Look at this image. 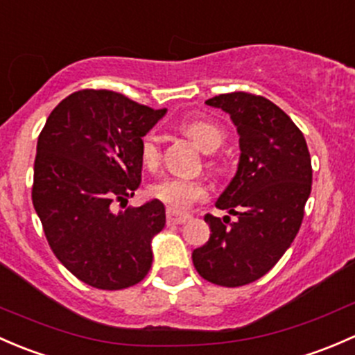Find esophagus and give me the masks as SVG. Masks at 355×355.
<instances>
[{"instance_id": "34e87169", "label": "esophagus", "mask_w": 355, "mask_h": 355, "mask_svg": "<svg viewBox=\"0 0 355 355\" xmlns=\"http://www.w3.org/2000/svg\"><path fill=\"white\" fill-rule=\"evenodd\" d=\"M191 218L189 214H182V211H176V210H167V224L169 225H181L186 224V222Z\"/></svg>"}]
</instances>
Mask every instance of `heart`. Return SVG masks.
<instances>
[{
  "label": "heart",
  "mask_w": 355,
  "mask_h": 355,
  "mask_svg": "<svg viewBox=\"0 0 355 355\" xmlns=\"http://www.w3.org/2000/svg\"><path fill=\"white\" fill-rule=\"evenodd\" d=\"M182 131L202 148L203 152H215L224 144V131L215 123L207 119H193L182 124ZM141 162L147 167H155L160 160V140L153 131L145 135L140 141ZM152 198L159 200L171 210H186L193 203L205 200L208 186L203 179H184L167 176L159 179L150 186Z\"/></svg>",
  "instance_id": "b5f03b06"
}]
</instances>
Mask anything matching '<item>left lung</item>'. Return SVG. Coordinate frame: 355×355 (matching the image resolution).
I'll return each instance as SVG.
<instances>
[{
	"label": "left lung",
	"instance_id": "left-lung-1",
	"mask_svg": "<svg viewBox=\"0 0 355 355\" xmlns=\"http://www.w3.org/2000/svg\"><path fill=\"white\" fill-rule=\"evenodd\" d=\"M205 104L229 112L239 133L237 173L215 203L237 220L205 215L210 239L191 258L208 282L241 287L268 273L297 236L311 193V157L302 131L268 98L231 92Z\"/></svg>",
	"mask_w": 355,
	"mask_h": 355
}]
</instances>
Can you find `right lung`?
Returning <instances> with one entry per match:
<instances>
[{
    "label": "right lung",
    "mask_w": 355,
    "mask_h": 355,
    "mask_svg": "<svg viewBox=\"0 0 355 355\" xmlns=\"http://www.w3.org/2000/svg\"><path fill=\"white\" fill-rule=\"evenodd\" d=\"M164 114L85 89L63 98L39 135L32 203L53 253L87 286L119 291L150 270L166 208L159 200L124 211L116 205L126 207L140 186V141Z\"/></svg>",
    "instance_id": "1"
}]
</instances>
